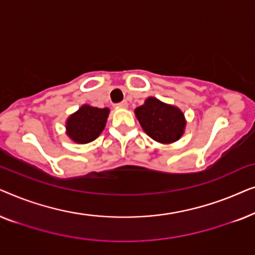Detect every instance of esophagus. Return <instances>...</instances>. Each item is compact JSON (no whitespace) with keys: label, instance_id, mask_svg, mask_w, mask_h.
I'll use <instances>...</instances> for the list:
<instances>
[{"label":"esophagus","instance_id":"esophagus-1","mask_svg":"<svg viewBox=\"0 0 255 255\" xmlns=\"http://www.w3.org/2000/svg\"><path fill=\"white\" fill-rule=\"evenodd\" d=\"M128 102L127 101H123V102H121V103H117L116 104V108H120V109H125V108H128Z\"/></svg>","mask_w":255,"mask_h":255}]
</instances>
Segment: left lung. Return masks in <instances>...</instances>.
Returning a JSON list of instances; mask_svg holds the SVG:
<instances>
[{"mask_svg": "<svg viewBox=\"0 0 255 255\" xmlns=\"http://www.w3.org/2000/svg\"><path fill=\"white\" fill-rule=\"evenodd\" d=\"M134 114L142 130L161 144H170L179 140L186 128L182 111L155 97L146 99L142 106L135 108Z\"/></svg>", "mask_w": 255, "mask_h": 255, "instance_id": "left-lung-1", "label": "left lung"}]
</instances>
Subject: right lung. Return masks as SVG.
Masks as SVG:
<instances>
[{"mask_svg": "<svg viewBox=\"0 0 255 255\" xmlns=\"http://www.w3.org/2000/svg\"><path fill=\"white\" fill-rule=\"evenodd\" d=\"M108 108L90 107L85 104L68 117L66 122V132L74 142L88 144L102 133L109 116Z\"/></svg>", "mask_w": 255, "mask_h": 255, "instance_id": "1", "label": "right lung"}]
</instances>
